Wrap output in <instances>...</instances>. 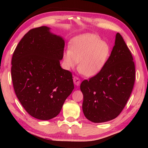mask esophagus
<instances>
[{
    "mask_svg": "<svg viewBox=\"0 0 148 148\" xmlns=\"http://www.w3.org/2000/svg\"><path fill=\"white\" fill-rule=\"evenodd\" d=\"M73 81H74V83L75 84V85L77 86H79L80 83H81V81H80V79H79V78H78L76 76H74V78H73Z\"/></svg>",
    "mask_w": 148,
    "mask_h": 148,
    "instance_id": "esophagus-1",
    "label": "esophagus"
}]
</instances>
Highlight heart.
<instances>
[{
    "label": "heart",
    "mask_w": 148,
    "mask_h": 148,
    "mask_svg": "<svg viewBox=\"0 0 148 148\" xmlns=\"http://www.w3.org/2000/svg\"><path fill=\"white\" fill-rule=\"evenodd\" d=\"M110 47L99 37L86 34L74 38L70 49L64 54L67 69L78 65V71L87 77L95 76L102 71L110 55Z\"/></svg>",
    "instance_id": "b5f03b06"
}]
</instances>
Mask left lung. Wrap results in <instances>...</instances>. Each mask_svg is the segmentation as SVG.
<instances>
[{"label":"left lung","mask_w":148,"mask_h":148,"mask_svg":"<svg viewBox=\"0 0 148 148\" xmlns=\"http://www.w3.org/2000/svg\"><path fill=\"white\" fill-rule=\"evenodd\" d=\"M133 60L130 49L117 33L111 55L102 71L81 84L83 111L88 120L103 123L120 114L134 87L136 69Z\"/></svg>","instance_id":"obj_1"}]
</instances>
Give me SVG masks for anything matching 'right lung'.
Listing matches in <instances>:
<instances>
[{
  "label": "right lung",
  "mask_w": 148,
  "mask_h": 148,
  "mask_svg": "<svg viewBox=\"0 0 148 148\" xmlns=\"http://www.w3.org/2000/svg\"><path fill=\"white\" fill-rule=\"evenodd\" d=\"M65 41L42 26L29 30L16 48L11 77L16 95L32 117H56L74 90L70 71L63 69Z\"/></svg>",
  "instance_id": "obj_1"
}]
</instances>
